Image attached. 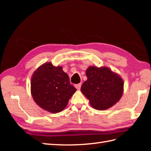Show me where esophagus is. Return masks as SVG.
Masks as SVG:
<instances>
[{"label":"esophagus","instance_id":"esophagus-1","mask_svg":"<svg viewBox=\"0 0 151 151\" xmlns=\"http://www.w3.org/2000/svg\"><path fill=\"white\" fill-rule=\"evenodd\" d=\"M81 85H82L81 83H80V84H76L75 85V88H76V89H77V90H79V89H81Z\"/></svg>","mask_w":151,"mask_h":151}]
</instances>
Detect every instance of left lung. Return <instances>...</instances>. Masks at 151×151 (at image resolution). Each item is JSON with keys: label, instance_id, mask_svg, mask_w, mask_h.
I'll return each instance as SVG.
<instances>
[{"label": "left lung", "instance_id": "left-lung-1", "mask_svg": "<svg viewBox=\"0 0 151 151\" xmlns=\"http://www.w3.org/2000/svg\"><path fill=\"white\" fill-rule=\"evenodd\" d=\"M86 75L88 79L83 83L81 90L93 108L105 110L120 100L124 91V82L117 73L106 66H89Z\"/></svg>", "mask_w": 151, "mask_h": 151}]
</instances>
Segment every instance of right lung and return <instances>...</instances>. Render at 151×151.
Wrapping results in <instances>:
<instances>
[{
    "instance_id": "add662e5",
    "label": "right lung",
    "mask_w": 151,
    "mask_h": 151,
    "mask_svg": "<svg viewBox=\"0 0 151 151\" xmlns=\"http://www.w3.org/2000/svg\"><path fill=\"white\" fill-rule=\"evenodd\" d=\"M76 91L62 67H55L50 62L41 65L32 76L30 91L34 101L50 113L63 111Z\"/></svg>"
}]
</instances>
